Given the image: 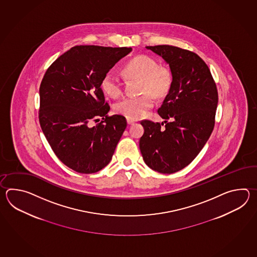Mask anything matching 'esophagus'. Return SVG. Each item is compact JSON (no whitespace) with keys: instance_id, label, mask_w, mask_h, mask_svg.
<instances>
[{"instance_id":"obj_1","label":"esophagus","mask_w":257,"mask_h":257,"mask_svg":"<svg viewBox=\"0 0 257 257\" xmlns=\"http://www.w3.org/2000/svg\"><path fill=\"white\" fill-rule=\"evenodd\" d=\"M134 122H135V121L132 120V119H130V118H126V123H127L128 125H132V124H134Z\"/></svg>"}]
</instances>
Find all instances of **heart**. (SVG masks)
I'll use <instances>...</instances> for the list:
<instances>
[{"instance_id": "heart-1", "label": "heart", "mask_w": 257, "mask_h": 257, "mask_svg": "<svg viewBox=\"0 0 257 257\" xmlns=\"http://www.w3.org/2000/svg\"><path fill=\"white\" fill-rule=\"evenodd\" d=\"M123 72L130 78L141 79L139 96L121 99L115 104V111L130 119H139L147 114L154 104V95L162 98L169 93L173 85V74L167 67L158 65L147 55H139L126 63ZM101 87L111 97H118L123 91V82L113 71L104 74Z\"/></svg>"}]
</instances>
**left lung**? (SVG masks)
<instances>
[{
	"mask_svg": "<svg viewBox=\"0 0 257 257\" xmlns=\"http://www.w3.org/2000/svg\"><path fill=\"white\" fill-rule=\"evenodd\" d=\"M146 48L169 64L173 85L158 109L164 128V122L142 121L140 150L150 168L173 174L190 164L208 142L215 125L218 90L208 65L196 53L169 45Z\"/></svg>",
	"mask_w": 257,
	"mask_h": 257,
	"instance_id": "obj_1",
	"label": "left lung"
}]
</instances>
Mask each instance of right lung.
<instances>
[{"mask_svg": "<svg viewBox=\"0 0 257 257\" xmlns=\"http://www.w3.org/2000/svg\"><path fill=\"white\" fill-rule=\"evenodd\" d=\"M131 48L75 46L49 66L39 88V123L56 156L69 168L93 174L109 164L126 118L108 116L101 82ZM103 119L94 126L92 122Z\"/></svg>", "mask_w": 257, "mask_h": 257, "instance_id": "1", "label": "right lung"}]
</instances>
